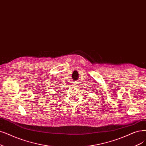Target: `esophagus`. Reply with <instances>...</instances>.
<instances>
[{
  "mask_svg": "<svg viewBox=\"0 0 146 146\" xmlns=\"http://www.w3.org/2000/svg\"><path fill=\"white\" fill-rule=\"evenodd\" d=\"M73 87H76V86H77V83L76 82H73Z\"/></svg>",
  "mask_w": 146,
  "mask_h": 146,
  "instance_id": "1",
  "label": "esophagus"
}]
</instances>
